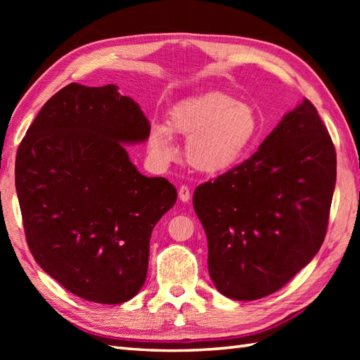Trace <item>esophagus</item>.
<instances>
[{
  "instance_id": "obj_1",
  "label": "esophagus",
  "mask_w": 360,
  "mask_h": 360,
  "mask_svg": "<svg viewBox=\"0 0 360 360\" xmlns=\"http://www.w3.org/2000/svg\"><path fill=\"white\" fill-rule=\"evenodd\" d=\"M178 196H179V200H181L182 202H188L190 198H192V193H190V188H188L187 186H182V187L179 188Z\"/></svg>"
}]
</instances>
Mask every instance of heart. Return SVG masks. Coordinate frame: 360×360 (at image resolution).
Returning a JSON list of instances; mask_svg holds the SVG:
<instances>
[{
    "label": "heart",
    "mask_w": 360,
    "mask_h": 360,
    "mask_svg": "<svg viewBox=\"0 0 360 360\" xmlns=\"http://www.w3.org/2000/svg\"><path fill=\"white\" fill-rule=\"evenodd\" d=\"M173 133L187 137L186 158L202 173H221L238 165L262 134V120L248 102L224 93H207L176 103L168 114V127H151L148 151L158 164L176 156Z\"/></svg>",
    "instance_id": "heart-1"
}]
</instances>
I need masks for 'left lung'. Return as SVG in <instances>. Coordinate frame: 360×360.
Listing matches in <instances>:
<instances>
[{
	"label": "left lung",
	"instance_id": "1",
	"mask_svg": "<svg viewBox=\"0 0 360 360\" xmlns=\"http://www.w3.org/2000/svg\"><path fill=\"white\" fill-rule=\"evenodd\" d=\"M334 187V145L308 98L249 159L198 186L193 207L219 292L248 302L285 286L322 246Z\"/></svg>",
	"mask_w": 360,
	"mask_h": 360
}]
</instances>
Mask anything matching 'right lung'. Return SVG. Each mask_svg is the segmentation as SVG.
<instances>
[{
  "instance_id": "right-lung-1",
  "label": "right lung",
  "mask_w": 360,
  "mask_h": 360,
  "mask_svg": "<svg viewBox=\"0 0 360 360\" xmlns=\"http://www.w3.org/2000/svg\"><path fill=\"white\" fill-rule=\"evenodd\" d=\"M139 103L116 85L71 83L29 127L15 160L27 246L70 292L102 304L131 300L148 271L150 236L178 193L147 178L125 145L148 139Z\"/></svg>"
}]
</instances>
